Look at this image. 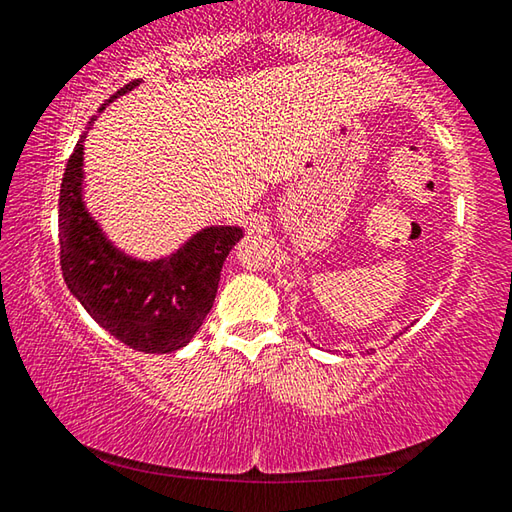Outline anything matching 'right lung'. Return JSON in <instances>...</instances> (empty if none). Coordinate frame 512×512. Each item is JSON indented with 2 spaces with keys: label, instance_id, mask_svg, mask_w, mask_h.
I'll return each mask as SVG.
<instances>
[{
  "label": "right lung",
  "instance_id": "obj_1",
  "mask_svg": "<svg viewBox=\"0 0 512 512\" xmlns=\"http://www.w3.org/2000/svg\"><path fill=\"white\" fill-rule=\"evenodd\" d=\"M141 83L132 80L114 98ZM101 107V110H103ZM96 116H92V125ZM89 130V128H87ZM80 134L60 184V267L69 292L98 326L141 353H173L191 342L209 315L222 265L242 238L240 227H206L175 254L137 261L116 249L83 200V141Z\"/></svg>",
  "mask_w": 512,
  "mask_h": 512
}]
</instances>
